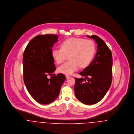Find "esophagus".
<instances>
[{
    "instance_id": "34e87169",
    "label": "esophagus",
    "mask_w": 134,
    "mask_h": 134,
    "mask_svg": "<svg viewBox=\"0 0 134 134\" xmlns=\"http://www.w3.org/2000/svg\"><path fill=\"white\" fill-rule=\"evenodd\" d=\"M65 76H66V79H68V78L69 77V75H67V74H66V75H65Z\"/></svg>"
}]
</instances>
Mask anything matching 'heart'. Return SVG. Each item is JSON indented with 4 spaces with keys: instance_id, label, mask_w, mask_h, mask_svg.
<instances>
[{
    "instance_id": "obj_1",
    "label": "heart",
    "mask_w": 134,
    "mask_h": 134,
    "mask_svg": "<svg viewBox=\"0 0 134 134\" xmlns=\"http://www.w3.org/2000/svg\"><path fill=\"white\" fill-rule=\"evenodd\" d=\"M96 45L89 40L72 37L66 40L60 45V48H54L52 57L58 64L68 58L69 60L58 68L59 72L71 74L76 71L79 66L84 68L88 66L96 53Z\"/></svg>"
}]
</instances>
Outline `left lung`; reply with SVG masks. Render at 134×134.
Returning <instances> with one entry per match:
<instances>
[{"label":"left lung","instance_id":"1","mask_svg":"<svg viewBox=\"0 0 134 134\" xmlns=\"http://www.w3.org/2000/svg\"><path fill=\"white\" fill-rule=\"evenodd\" d=\"M87 36L98 44L97 52L89 66L79 73L85 78H74V93L82 103L92 105L101 101L110 87L113 58L110 50L101 38L96 35Z\"/></svg>","mask_w":134,"mask_h":134}]
</instances>
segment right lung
<instances>
[{"instance_id":"obj_1","label":"right lung","mask_w":134,"mask_h":134,"mask_svg":"<svg viewBox=\"0 0 134 134\" xmlns=\"http://www.w3.org/2000/svg\"><path fill=\"white\" fill-rule=\"evenodd\" d=\"M58 41L54 34L39 35L30 41L23 55L24 81L32 98L38 103L48 104L53 102L60 93L66 79L62 74H53L54 60L51 54L52 47Z\"/></svg>"}]
</instances>
